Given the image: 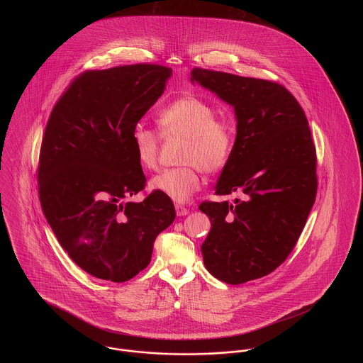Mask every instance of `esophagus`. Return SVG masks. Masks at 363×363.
Wrapping results in <instances>:
<instances>
[{
    "label": "esophagus",
    "instance_id": "esophagus-1",
    "mask_svg": "<svg viewBox=\"0 0 363 363\" xmlns=\"http://www.w3.org/2000/svg\"><path fill=\"white\" fill-rule=\"evenodd\" d=\"M175 212H177V216H185L189 213V209L184 206H175Z\"/></svg>",
    "mask_w": 363,
    "mask_h": 363
}]
</instances>
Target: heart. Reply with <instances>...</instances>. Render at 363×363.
Listing matches in <instances>:
<instances>
[{
    "instance_id": "obj_1",
    "label": "heart",
    "mask_w": 363,
    "mask_h": 363,
    "mask_svg": "<svg viewBox=\"0 0 363 363\" xmlns=\"http://www.w3.org/2000/svg\"><path fill=\"white\" fill-rule=\"evenodd\" d=\"M215 117V108L196 96L179 98L160 110L157 125L162 135L186 141L181 154V162L185 164L156 174L150 181V189L163 193L177 203H185L201 186V169L207 173L225 169L234 148V132L228 122ZM132 140L138 163L147 170H154L160 135L138 123Z\"/></svg>"
}]
</instances>
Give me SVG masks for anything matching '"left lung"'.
Wrapping results in <instances>:
<instances>
[{
	"label": "left lung",
	"mask_w": 363,
	"mask_h": 363,
	"mask_svg": "<svg viewBox=\"0 0 363 363\" xmlns=\"http://www.w3.org/2000/svg\"><path fill=\"white\" fill-rule=\"evenodd\" d=\"M190 82L234 107L237 136L216 184L234 203L204 201V265L227 284L265 277L287 259L317 193L315 148L302 107L280 84L194 68Z\"/></svg>",
	"instance_id": "obj_1"
}]
</instances>
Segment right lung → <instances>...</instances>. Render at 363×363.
<instances>
[{
    "mask_svg": "<svg viewBox=\"0 0 363 363\" xmlns=\"http://www.w3.org/2000/svg\"><path fill=\"white\" fill-rule=\"evenodd\" d=\"M172 74L152 64L86 70L52 108L39 155L40 206L64 250L92 277H136L175 219L163 193L128 200L145 186L133 129Z\"/></svg>",
    "mask_w": 363,
    "mask_h": 363,
    "instance_id": "obj_1",
    "label": "right lung"
}]
</instances>
